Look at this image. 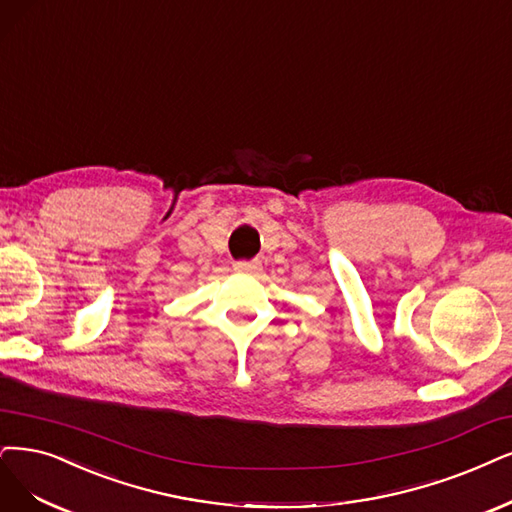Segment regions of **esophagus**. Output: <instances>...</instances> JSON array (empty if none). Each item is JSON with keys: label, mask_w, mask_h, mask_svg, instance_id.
I'll return each mask as SVG.
<instances>
[{"label": "esophagus", "mask_w": 512, "mask_h": 512, "mask_svg": "<svg viewBox=\"0 0 512 512\" xmlns=\"http://www.w3.org/2000/svg\"><path fill=\"white\" fill-rule=\"evenodd\" d=\"M234 270L240 274H257L261 270V261L259 259H240V261H234Z\"/></svg>", "instance_id": "1"}]
</instances>
